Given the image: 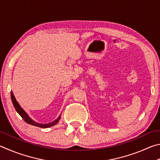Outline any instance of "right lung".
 Masks as SVG:
<instances>
[{
    "label": "right lung",
    "mask_w": 160,
    "mask_h": 160,
    "mask_svg": "<svg viewBox=\"0 0 160 160\" xmlns=\"http://www.w3.org/2000/svg\"><path fill=\"white\" fill-rule=\"evenodd\" d=\"M11 99H12V104L14 105V107H15L16 111L18 112V113L22 117V118L24 119V121L25 122H27V124H29L35 126V127H40V128H48V127H52V126L55 125L59 122V120H60V116H59L57 119H55V121H53L51 123H48V124H38V123H36L34 121H33V120L31 119L29 116L27 115V114L23 110V109H22L20 107V105H19V103L17 102V100L15 99V96H14L12 92H11Z\"/></svg>",
    "instance_id": "1"
}]
</instances>
